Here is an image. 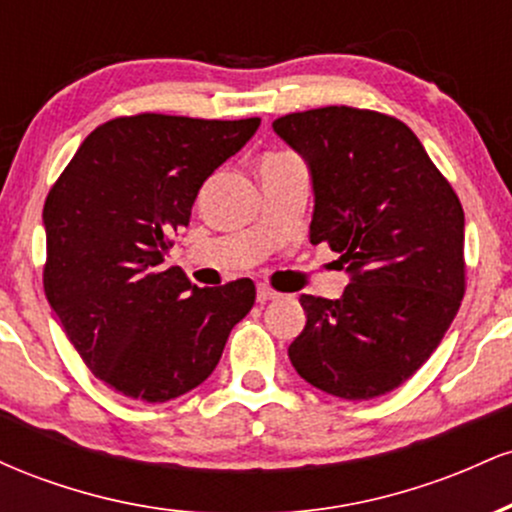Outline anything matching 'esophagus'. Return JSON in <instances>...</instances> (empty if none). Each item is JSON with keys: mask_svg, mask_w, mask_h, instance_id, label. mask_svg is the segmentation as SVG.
I'll return each instance as SVG.
<instances>
[{"mask_svg": "<svg viewBox=\"0 0 512 512\" xmlns=\"http://www.w3.org/2000/svg\"><path fill=\"white\" fill-rule=\"evenodd\" d=\"M279 296H281V293H276L274 289H269V286H264V284L257 286V303L276 301V298H279Z\"/></svg>", "mask_w": 512, "mask_h": 512, "instance_id": "1", "label": "esophagus"}]
</instances>
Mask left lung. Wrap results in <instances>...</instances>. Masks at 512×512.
Returning a JSON list of instances; mask_svg holds the SVG:
<instances>
[{
	"instance_id": "left-lung-1",
	"label": "left lung",
	"mask_w": 512,
	"mask_h": 512,
	"mask_svg": "<svg viewBox=\"0 0 512 512\" xmlns=\"http://www.w3.org/2000/svg\"><path fill=\"white\" fill-rule=\"evenodd\" d=\"M274 132L308 163L310 243L349 274L342 298L303 293L289 358L305 383L342 399L392 392L438 349L464 296V211L416 134L373 110L291 113Z\"/></svg>"
}]
</instances>
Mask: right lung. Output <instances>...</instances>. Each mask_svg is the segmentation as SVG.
I'll use <instances>...</instances> for the list:
<instances>
[{
    "mask_svg": "<svg viewBox=\"0 0 512 512\" xmlns=\"http://www.w3.org/2000/svg\"><path fill=\"white\" fill-rule=\"evenodd\" d=\"M257 127L260 117H117L88 134L45 199V296L120 395L156 404L195 390L250 313V279L199 289L163 262L199 187Z\"/></svg>",
    "mask_w": 512,
    "mask_h": 512,
    "instance_id": "add662e5",
    "label": "right lung"
}]
</instances>
